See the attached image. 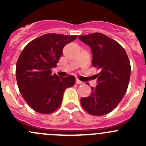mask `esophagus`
Here are the masks:
<instances>
[{"instance_id":"obj_1","label":"esophagus","mask_w":146,"mask_h":146,"mask_svg":"<svg viewBox=\"0 0 146 146\" xmlns=\"http://www.w3.org/2000/svg\"><path fill=\"white\" fill-rule=\"evenodd\" d=\"M82 83H83V82H82V81L79 80H78V79H77V80H76V84H78V85H80V84H82Z\"/></svg>"}]
</instances>
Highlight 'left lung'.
I'll use <instances>...</instances> for the list:
<instances>
[{"instance_id":"1","label":"left lung","mask_w":146,"mask_h":146,"mask_svg":"<svg viewBox=\"0 0 146 146\" xmlns=\"http://www.w3.org/2000/svg\"><path fill=\"white\" fill-rule=\"evenodd\" d=\"M92 50V66L99 70L95 74L98 84L91 87V94L82 98V108L93 115L110 113L118 106L127 91L131 66L123 47L101 33L79 36Z\"/></svg>"}]
</instances>
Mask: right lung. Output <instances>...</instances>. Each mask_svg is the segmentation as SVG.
I'll return each mask as SVG.
<instances>
[{"label": "right lung", "mask_w": 146, "mask_h": 146, "mask_svg": "<svg viewBox=\"0 0 146 146\" xmlns=\"http://www.w3.org/2000/svg\"><path fill=\"white\" fill-rule=\"evenodd\" d=\"M77 36L47 33L32 40L24 47L16 65V79L20 92L33 110L50 114L60 106L63 94L75 83V77H59L52 74L66 44Z\"/></svg>", "instance_id": "1"}]
</instances>
